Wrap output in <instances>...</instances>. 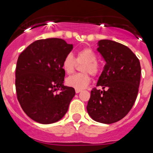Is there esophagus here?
<instances>
[{
  "label": "esophagus",
  "instance_id": "obj_1",
  "mask_svg": "<svg viewBox=\"0 0 153 153\" xmlns=\"http://www.w3.org/2000/svg\"><path fill=\"white\" fill-rule=\"evenodd\" d=\"M80 91H82V90H78V89H75V92L76 93H79Z\"/></svg>",
  "mask_w": 153,
  "mask_h": 153
}]
</instances>
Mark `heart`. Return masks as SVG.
Wrapping results in <instances>:
<instances>
[{"instance_id": "b5f03b06", "label": "heart", "mask_w": 153, "mask_h": 153, "mask_svg": "<svg viewBox=\"0 0 153 153\" xmlns=\"http://www.w3.org/2000/svg\"><path fill=\"white\" fill-rule=\"evenodd\" d=\"M96 61V54L91 49L84 48L78 51L75 59L71 54L66 55L62 61V68L66 74L69 75L75 71L76 62L78 63L85 62V65L82 68V71L84 72L91 73L92 75H96L99 71V65ZM90 82H91V78L88 73L75 74L66 79L67 85L78 90L85 88L88 85Z\"/></svg>"}]
</instances>
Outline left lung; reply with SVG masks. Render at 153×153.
Returning a JSON list of instances; mask_svg holds the SVG:
<instances>
[{
	"label": "left lung",
	"mask_w": 153,
	"mask_h": 153,
	"mask_svg": "<svg viewBox=\"0 0 153 153\" xmlns=\"http://www.w3.org/2000/svg\"><path fill=\"white\" fill-rule=\"evenodd\" d=\"M105 65L93 88L87 111L93 120L111 124L123 119L132 108L140 83V62L128 47L111 40L98 42Z\"/></svg>",
	"instance_id": "1"
}]
</instances>
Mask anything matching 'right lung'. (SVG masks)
Returning a JSON list of instances; mask_svg holds the SVG:
<instances>
[{
    "instance_id": "right-lung-1",
    "label": "right lung",
    "mask_w": 153,
    "mask_h": 153,
    "mask_svg": "<svg viewBox=\"0 0 153 153\" xmlns=\"http://www.w3.org/2000/svg\"><path fill=\"white\" fill-rule=\"evenodd\" d=\"M73 45L61 38L38 40L18 57L15 72L18 100L26 115L41 124L63 118L75 95L74 88L64 85V58ZM60 90L56 94L54 91Z\"/></svg>"
}]
</instances>
